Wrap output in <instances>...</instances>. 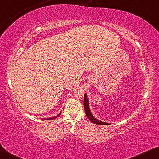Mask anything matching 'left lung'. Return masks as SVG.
Listing matches in <instances>:
<instances>
[{"label": "left lung", "instance_id": "obj_1", "mask_svg": "<svg viewBox=\"0 0 159 159\" xmlns=\"http://www.w3.org/2000/svg\"><path fill=\"white\" fill-rule=\"evenodd\" d=\"M84 110L85 113H86V115L87 118L91 121L92 123L96 124H100V125H109L110 124L106 123V122H103L98 120L96 118H94L91 113V111L89 109V101H88L87 94H84Z\"/></svg>", "mask_w": 159, "mask_h": 159}]
</instances>
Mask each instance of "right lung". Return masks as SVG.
<instances>
[{"mask_svg": "<svg viewBox=\"0 0 159 159\" xmlns=\"http://www.w3.org/2000/svg\"><path fill=\"white\" fill-rule=\"evenodd\" d=\"M60 114H61V112H60V113L59 114H57V116H53V117H50V118H47V119L45 118V120H49V119H50H50H55V118H57V116H59L60 115Z\"/></svg>", "mask_w": 159, "mask_h": 159, "instance_id": "1", "label": "right lung"}]
</instances>
